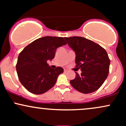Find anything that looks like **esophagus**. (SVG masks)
Instances as JSON below:
<instances>
[{"label": "esophagus", "instance_id": "obj_1", "mask_svg": "<svg viewBox=\"0 0 126 126\" xmlns=\"http://www.w3.org/2000/svg\"><path fill=\"white\" fill-rule=\"evenodd\" d=\"M64 72H68V70H67V69H64Z\"/></svg>", "mask_w": 126, "mask_h": 126}]
</instances>
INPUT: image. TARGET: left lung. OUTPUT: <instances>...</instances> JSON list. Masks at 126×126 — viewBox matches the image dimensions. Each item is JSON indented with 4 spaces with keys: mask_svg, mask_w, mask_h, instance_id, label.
<instances>
[{
    "mask_svg": "<svg viewBox=\"0 0 126 126\" xmlns=\"http://www.w3.org/2000/svg\"><path fill=\"white\" fill-rule=\"evenodd\" d=\"M69 47L76 54V67L81 74L76 72V77L70 80L75 89L83 94L97 91L106 80L110 60L104 48L91 40L81 37H65Z\"/></svg>",
    "mask_w": 126,
    "mask_h": 126,
    "instance_id": "1",
    "label": "left lung"
}]
</instances>
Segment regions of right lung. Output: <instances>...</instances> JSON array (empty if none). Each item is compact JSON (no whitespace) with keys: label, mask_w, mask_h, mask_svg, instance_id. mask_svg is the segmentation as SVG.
Returning <instances> with one entry per match:
<instances>
[{"label":"right lung","mask_w":126,"mask_h":126,"mask_svg":"<svg viewBox=\"0 0 126 126\" xmlns=\"http://www.w3.org/2000/svg\"><path fill=\"white\" fill-rule=\"evenodd\" d=\"M66 44L63 37L46 36L32 42L20 53L16 69L19 80L29 92L42 94L55 85L63 69H52L47 62L54 58L56 49Z\"/></svg>","instance_id":"1"}]
</instances>
